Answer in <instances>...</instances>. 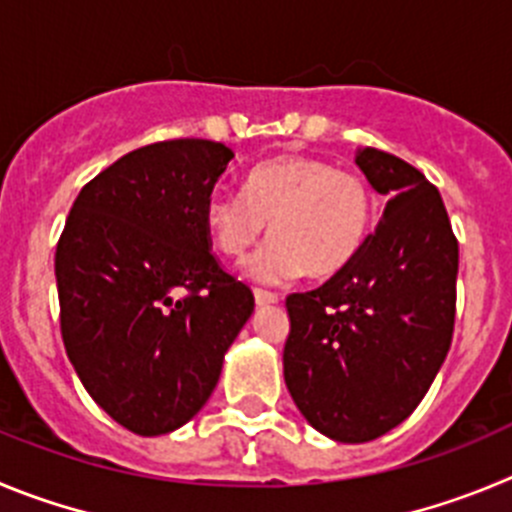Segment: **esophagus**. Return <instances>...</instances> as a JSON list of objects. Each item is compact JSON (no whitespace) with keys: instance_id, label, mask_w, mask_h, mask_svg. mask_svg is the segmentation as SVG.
I'll return each mask as SVG.
<instances>
[{"instance_id":"1","label":"esophagus","mask_w":512,"mask_h":512,"mask_svg":"<svg viewBox=\"0 0 512 512\" xmlns=\"http://www.w3.org/2000/svg\"><path fill=\"white\" fill-rule=\"evenodd\" d=\"M280 296L278 293H273V290H262V288H255V303L257 306H270V303H278Z\"/></svg>"}]
</instances>
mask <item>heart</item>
<instances>
[{
    "label": "heart",
    "mask_w": 512,
    "mask_h": 512,
    "mask_svg": "<svg viewBox=\"0 0 512 512\" xmlns=\"http://www.w3.org/2000/svg\"><path fill=\"white\" fill-rule=\"evenodd\" d=\"M375 214V191L359 173L301 155L255 165L245 191L216 188L204 204L206 232L224 255H245L270 222L273 237L245 265L260 283L303 270L313 278L342 273L365 247Z\"/></svg>",
    "instance_id": "obj_1"
}]
</instances>
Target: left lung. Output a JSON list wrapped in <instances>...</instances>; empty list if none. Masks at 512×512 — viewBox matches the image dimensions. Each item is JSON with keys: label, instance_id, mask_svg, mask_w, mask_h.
Segmentation results:
<instances>
[{"label": "left lung", "instance_id": "obj_1", "mask_svg": "<svg viewBox=\"0 0 512 512\" xmlns=\"http://www.w3.org/2000/svg\"><path fill=\"white\" fill-rule=\"evenodd\" d=\"M357 165L388 206L354 262L285 298L283 375L298 411L342 444L388 434L416 411L449 352L459 242L434 183L375 147Z\"/></svg>", "mask_w": 512, "mask_h": 512}]
</instances>
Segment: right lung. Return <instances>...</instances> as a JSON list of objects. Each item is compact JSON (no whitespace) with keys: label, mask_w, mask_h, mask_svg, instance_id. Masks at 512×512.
Listing matches in <instances>:
<instances>
[{"label":"right lung","mask_w":512,"mask_h":512,"mask_svg":"<svg viewBox=\"0 0 512 512\" xmlns=\"http://www.w3.org/2000/svg\"><path fill=\"white\" fill-rule=\"evenodd\" d=\"M234 153L222 142L137 147L71 206L55 280L68 359L132 434L176 431L204 408L255 311L211 252L204 204Z\"/></svg>","instance_id":"1"}]
</instances>
